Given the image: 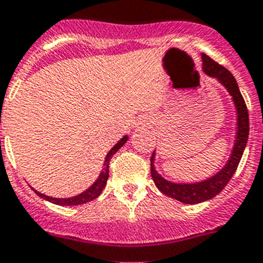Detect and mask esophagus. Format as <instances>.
Instances as JSON below:
<instances>
[{
    "label": "esophagus",
    "instance_id": "esophagus-1",
    "mask_svg": "<svg viewBox=\"0 0 263 263\" xmlns=\"http://www.w3.org/2000/svg\"><path fill=\"white\" fill-rule=\"evenodd\" d=\"M152 123L154 122H152V119L151 118H141L136 122L135 127H136V128H147V127H151V125H152Z\"/></svg>",
    "mask_w": 263,
    "mask_h": 263
}]
</instances>
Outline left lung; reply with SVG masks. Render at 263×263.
Segmentation results:
<instances>
[{"mask_svg":"<svg viewBox=\"0 0 263 263\" xmlns=\"http://www.w3.org/2000/svg\"><path fill=\"white\" fill-rule=\"evenodd\" d=\"M202 70L206 75L216 78L217 81L227 88L230 93L237 111V132H236V143L233 147L228 163L223 165L220 172L200 182H192V184H182V182H172L165 180L161 175L157 173L155 170V151L151 157V175L155 181V185L159 188L160 192L168 197L184 202V204H200L206 200H211L217 196L228 185L232 176L236 172L237 166L239 164L243 151H245L246 143L249 138V114L246 108L245 100L242 98L241 91L238 88L236 78L233 77L232 72L228 71L223 66L214 62L213 59L202 54Z\"/></svg>","mask_w":263,"mask_h":263,"instance_id":"1","label":"left lung"}]
</instances>
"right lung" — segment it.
I'll return each instance as SVG.
<instances>
[{"instance_id": "add662e5", "label": "right lung", "mask_w": 263, "mask_h": 263, "mask_svg": "<svg viewBox=\"0 0 263 263\" xmlns=\"http://www.w3.org/2000/svg\"><path fill=\"white\" fill-rule=\"evenodd\" d=\"M127 140H128V136L125 135V136H123V138L120 139V140H119L112 148H111V151H109L108 154H107L106 159H104L103 171L100 172V175H99V177L97 179V181L93 182L90 188L86 189L84 192H82L81 195L74 196V197H68V198H55V197H50V196H46V195H42V193H40V192H36V191H34V192H35L36 195L40 196V197L45 198L46 201H50V202H52V204L62 205V206H74V205H82V204H86V202H90V201L95 200V198H97L98 196L102 193V191H103L104 186H106V184H107V180H108L109 160H111V157H112L114 155H115L116 152H118V151L120 149V148H122L125 143H127Z\"/></svg>"}]
</instances>
